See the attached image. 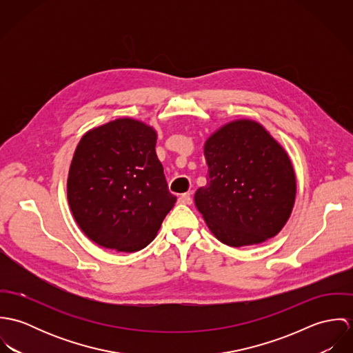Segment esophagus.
I'll return each instance as SVG.
<instances>
[{"label":"esophagus","mask_w":353,"mask_h":353,"mask_svg":"<svg viewBox=\"0 0 353 353\" xmlns=\"http://www.w3.org/2000/svg\"><path fill=\"white\" fill-rule=\"evenodd\" d=\"M178 201H179V203H183V205H190L192 201H193L192 200V194L190 193H183V194L179 196Z\"/></svg>","instance_id":"1"}]
</instances>
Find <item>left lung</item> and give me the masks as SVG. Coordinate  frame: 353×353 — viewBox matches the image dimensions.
<instances>
[{
	"label": "left lung",
	"instance_id": "obj_1",
	"mask_svg": "<svg viewBox=\"0 0 353 353\" xmlns=\"http://www.w3.org/2000/svg\"><path fill=\"white\" fill-rule=\"evenodd\" d=\"M206 185L194 194L210 232L242 248L276 236L296 197L294 165L285 150L258 122L236 119L205 141Z\"/></svg>",
	"mask_w": 353,
	"mask_h": 353
}]
</instances>
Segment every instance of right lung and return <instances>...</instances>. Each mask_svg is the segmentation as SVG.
Listing matches in <instances>:
<instances>
[{
    "instance_id": "1",
    "label": "right lung",
    "mask_w": 353,
    "mask_h": 353,
    "mask_svg": "<svg viewBox=\"0 0 353 353\" xmlns=\"http://www.w3.org/2000/svg\"><path fill=\"white\" fill-rule=\"evenodd\" d=\"M156 140L150 125L119 118L88 130L77 144L68 202L80 230L101 248L144 249L174 208Z\"/></svg>"
}]
</instances>
